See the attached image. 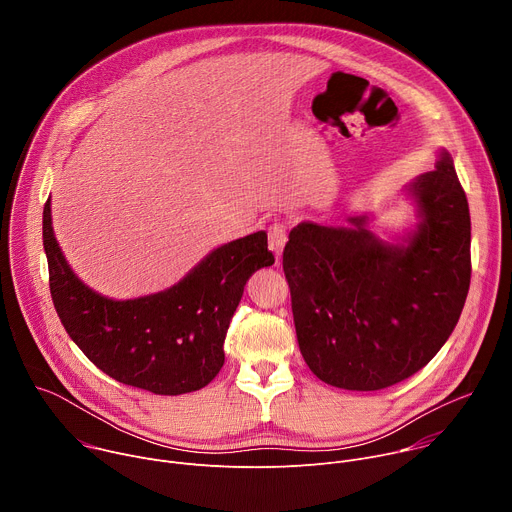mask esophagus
<instances>
[{
    "label": "esophagus",
    "mask_w": 512,
    "mask_h": 512,
    "mask_svg": "<svg viewBox=\"0 0 512 512\" xmlns=\"http://www.w3.org/2000/svg\"><path fill=\"white\" fill-rule=\"evenodd\" d=\"M285 243H287V229L277 223L273 227H269V249L275 255V259H281Z\"/></svg>",
    "instance_id": "34e87169"
}]
</instances>
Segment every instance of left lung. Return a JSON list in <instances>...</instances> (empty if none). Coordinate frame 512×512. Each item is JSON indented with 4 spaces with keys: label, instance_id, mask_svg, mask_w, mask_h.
<instances>
[{
    "label": "left lung",
    "instance_id": "8db88e82",
    "mask_svg": "<svg viewBox=\"0 0 512 512\" xmlns=\"http://www.w3.org/2000/svg\"><path fill=\"white\" fill-rule=\"evenodd\" d=\"M417 223L391 241L371 214L300 223L283 249L298 344L310 371L346 391L401 383L440 352L470 287V210L452 156L405 186Z\"/></svg>",
    "mask_w": 512,
    "mask_h": 512
}]
</instances>
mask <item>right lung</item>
I'll list each match as a JSON object with an SVG mask.
<instances>
[{"instance_id":"obj_1","label":"right lung","mask_w":512,"mask_h":512,"mask_svg":"<svg viewBox=\"0 0 512 512\" xmlns=\"http://www.w3.org/2000/svg\"><path fill=\"white\" fill-rule=\"evenodd\" d=\"M42 237L52 302L72 342L111 379L156 395L192 393L218 375L243 289L275 261L259 231L212 249L158 294L113 300L70 269L54 237L50 198Z\"/></svg>"}]
</instances>
